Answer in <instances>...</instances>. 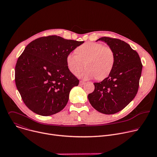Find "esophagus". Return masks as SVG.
Masks as SVG:
<instances>
[{
    "instance_id": "34e87169",
    "label": "esophagus",
    "mask_w": 157,
    "mask_h": 157,
    "mask_svg": "<svg viewBox=\"0 0 157 157\" xmlns=\"http://www.w3.org/2000/svg\"><path fill=\"white\" fill-rule=\"evenodd\" d=\"M84 83H85V82H84V81H79V84H81V85H83Z\"/></svg>"
}]
</instances>
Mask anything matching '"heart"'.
<instances>
[{"mask_svg":"<svg viewBox=\"0 0 157 157\" xmlns=\"http://www.w3.org/2000/svg\"><path fill=\"white\" fill-rule=\"evenodd\" d=\"M75 53L66 56V64L70 71L77 75L85 64L86 69L78 76L85 79L96 77L102 80L107 77L115 63V53L109 47L99 43H85L78 47Z\"/></svg>","mask_w":157,"mask_h":157,"instance_id":"heart-1","label":"heart"}]
</instances>
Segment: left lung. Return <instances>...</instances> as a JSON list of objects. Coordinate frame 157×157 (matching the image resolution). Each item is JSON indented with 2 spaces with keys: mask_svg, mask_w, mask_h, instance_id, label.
<instances>
[{
  "mask_svg": "<svg viewBox=\"0 0 157 157\" xmlns=\"http://www.w3.org/2000/svg\"><path fill=\"white\" fill-rule=\"evenodd\" d=\"M115 53L114 68L109 76L94 82V91L88 94L91 105L99 113L114 114L125 108L139 89L142 64L139 54L128 43L117 38L102 37Z\"/></svg>",
  "mask_w": 157,
  "mask_h": 157,
  "instance_id": "1",
  "label": "left lung"
}]
</instances>
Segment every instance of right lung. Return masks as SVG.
Wrapping results in <instances>:
<instances>
[{
  "label": "right lung",
  "mask_w": 157,
  "mask_h": 157,
  "mask_svg": "<svg viewBox=\"0 0 157 157\" xmlns=\"http://www.w3.org/2000/svg\"><path fill=\"white\" fill-rule=\"evenodd\" d=\"M84 41L52 35L30 42L18 57L15 70L18 91L33 113L48 116L66 105L78 79L66 64V56Z\"/></svg>",
  "instance_id": "1"
}]
</instances>
